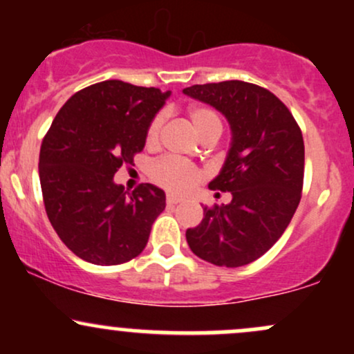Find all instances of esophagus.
<instances>
[{
    "mask_svg": "<svg viewBox=\"0 0 354 354\" xmlns=\"http://www.w3.org/2000/svg\"><path fill=\"white\" fill-rule=\"evenodd\" d=\"M181 201H183V198H180V196H174V194H168V196H166V203H168L169 206L178 205V203H181Z\"/></svg>",
    "mask_w": 354,
    "mask_h": 354,
    "instance_id": "esophagus-1",
    "label": "esophagus"
}]
</instances>
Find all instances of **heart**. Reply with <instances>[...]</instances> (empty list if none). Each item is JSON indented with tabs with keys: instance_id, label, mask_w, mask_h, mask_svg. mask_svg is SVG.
Instances as JSON below:
<instances>
[{
	"instance_id": "1",
	"label": "heart",
	"mask_w": 354,
	"mask_h": 354,
	"mask_svg": "<svg viewBox=\"0 0 354 354\" xmlns=\"http://www.w3.org/2000/svg\"><path fill=\"white\" fill-rule=\"evenodd\" d=\"M188 118L193 126L194 133L206 140L208 136H219L221 133L223 124L221 120L213 109L208 106H191L188 109ZM165 123V115H156L151 120V123L148 124L146 129V145L154 146L160 141L161 129H163ZM151 180L156 185L163 186V188L173 191V193H183V191H188L191 186L196 185L198 178V169L194 166H191L185 161L174 160V158H161L156 163L151 166Z\"/></svg>"
}]
</instances>
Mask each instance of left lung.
Here are the masks:
<instances>
[{"label":"left lung","mask_w":354,"mask_h":354,"mask_svg":"<svg viewBox=\"0 0 354 354\" xmlns=\"http://www.w3.org/2000/svg\"><path fill=\"white\" fill-rule=\"evenodd\" d=\"M183 93L221 111L233 131L226 163L209 183L233 200L205 206V216L186 231V241L205 261L245 266L281 238L301 200V129L286 104L258 84L231 80L193 84Z\"/></svg>","instance_id":"1"}]
</instances>
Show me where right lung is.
<instances>
[{
	"label": "right lung",
	"mask_w": 354,
	"mask_h": 354,
	"mask_svg": "<svg viewBox=\"0 0 354 354\" xmlns=\"http://www.w3.org/2000/svg\"><path fill=\"white\" fill-rule=\"evenodd\" d=\"M168 93L108 80L75 93L43 138L44 209L61 241L84 261L113 266L136 258L165 191L143 183L131 193L113 176L145 148L146 129Z\"/></svg>",
	"instance_id": "obj_1"
}]
</instances>
